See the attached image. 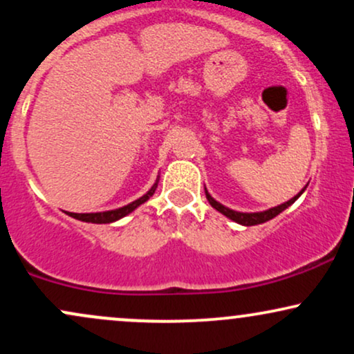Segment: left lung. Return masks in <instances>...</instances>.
I'll return each mask as SVG.
<instances>
[{
	"mask_svg": "<svg viewBox=\"0 0 354 354\" xmlns=\"http://www.w3.org/2000/svg\"><path fill=\"white\" fill-rule=\"evenodd\" d=\"M304 189H306V186H304V188L299 191V193L296 194L295 198H291L290 201L283 203V205H278V206H274V208H270V209H266V211H258V213H241V211L230 209V208H226V206H223L221 203H218L216 200H214V198L211 196V194L208 193V189H206V188H205V193H206V200L209 201V205L213 206V208L216 209V211H219V213H221V214H225L226 218L233 219V221L238 223V225L254 226V225H261V223L270 221V219H273L274 216H278L279 213H283V211L286 209L288 206L293 205V203L298 200L299 196H301Z\"/></svg>",
	"mask_w": 354,
	"mask_h": 354,
	"instance_id": "1",
	"label": "left lung"
}]
</instances>
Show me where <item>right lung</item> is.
<instances>
[{
  "label": "right lung",
  "instance_id": "1",
  "mask_svg": "<svg viewBox=\"0 0 354 354\" xmlns=\"http://www.w3.org/2000/svg\"><path fill=\"white\" fill-rule=\"evenodd\" d=\"M158 181L151 186V189L148 191V193L143 194L141 198H138V200H135L133 203H129V205L126 206H121V208H116V209H109V211H100V213H66L70 214L71 218L75 219H80V221H84V223H95V225H106V223H113V221H118V219L124 218L126 214L133 213L138 206L143 205V203H146L149 200V198L153 196L154 191H156L158 188Z\"/></svg>",
  "mask_w": 354,
  "mask_h": 354
}]
</instances>
